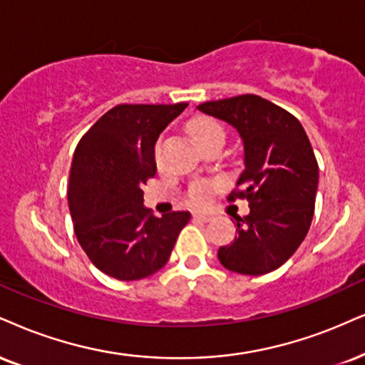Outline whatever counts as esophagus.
Listing matches in <instances>:
<instances>
[{"mask_svg":"<svg viewBox=\"0 0 365 365\" xmlns=\"http://www.w3.org/2000/svg\"><path fill=\"white\" fill-rule=\"evenodd\" d=\"M192 220H196V222H201V223H206L211 220V215L206 213V211H195V213H192Z\"/></svg>","mask_w":365,"mask_h":365,"instance_id":"obj_1","label":"esophagus"}]
</instances>
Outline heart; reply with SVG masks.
Wrapping results in <instances>:
<instances>
[{"mask_svg": "<svg viewBox=\"0 0 365 365\" xmlns=\"http://www.w3.org/2000/svg\"><path fill=\"white\" fill-rule=\"evenodd\" d=\"M190 135L197 145L213 138H222L225 140V130L218 121L211 118H196L190 123ZM213 190V184L197 182L190 190V200L195 205H205L210 200V192Z\"/></svg>", "mask_w": 365, "mask_h": 365, "instance_id": "obj_1", "label": "heart"}]
</instances>
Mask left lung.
Instances as JSON below:
<instances>
[{"instance_id":"1","label":"left lung","mask_w":365,"mask_h":365,"mask_svg":"<svg viewBox=\"0 0 365 365\" xmlns=\"http://www.w3.org/2000/svg\"><path fill=\"white\" fill-rule=\"evenodd\" d=\"M197 110L232 125L244 143L245 169L228 200H247L250 213L235 218L238 235L220 247V262L245 276L276 271L313 220L318 162L308 135L289 111L255 94L206 101Z\"/></svg>"}]
</instances>
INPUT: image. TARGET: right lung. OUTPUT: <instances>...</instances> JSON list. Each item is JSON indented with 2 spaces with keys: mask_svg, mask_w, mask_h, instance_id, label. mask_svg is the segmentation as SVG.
Segmentation results:
<instances>
[{
  "mask_svg": "<svg viewBox=\"0 0 365 365\" xmlns=\"http://www.w3.org/2000/svg\"><path fill=\"white\" fill-rule=\"evenodd\" d=\"M186 106L118 105L76 147L67 187L74 233L89 260L118 281L164 267L191 218L190 211L154 217L142 191L157 170V138Z\"/></svg>",
  "mask_w": 365,
  "mask_h": 365,
  "instance_id": "obj_1",
  "label": "right lung"
}]
</instances>
